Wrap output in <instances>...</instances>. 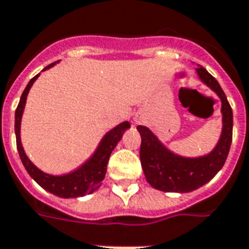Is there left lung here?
<instances>
[{"mask_svg":"<svg viewBox=\"0 0 249 249\" xmlns=\"http://www.w3.org/2000/svg\"><path fill=\"white\" fill-rule=\"evenodd\" d=\"M199 80L214 90L222 101V134L215 148L199 158H184L171 152L153 132L138 126L142 136L140 161L148 184L161 192L189 193L201 188L222 169L232 142V109L219 82L203 67H198Z\"/></svg>","mask_w":249,"mask_h":249,"instance_id":"obj_1","label":"left lung"}]
</instances>
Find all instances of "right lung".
<instances>
[{"label":"right lung","mask_w":249,"mask_h":249,"mask_svg":"<svg viewBox=\"0 0 249 249\" xmlns=\"http://www.w3.org/2000/svg\"><path fill=\"white\" fill-rule=\"evenodd\" d=\"M56 63H52L43 71L50 69ZM38 77L39 74H36L35 77L30 80L27 87H26L22 96H20L19 104H18L16 110V126H14V128H16L17 149L19 152L22 164L25 165L27 173L43 189H46L47 192L55 194L57 197L77 198L87 196V194H91L102 184L105 175H106V169H107L110 155L113 152V149L117 147L118 142L122 139L123 132L126 131L127 128H130V123L122 122L117 127H114L113 130H110L102 138L101 143L97 147L96 152L93 153V156L87 162H84L81 167L77 168L76 171L63 176H52L48 175V173H44L30 161V159L26 156L25 149H23L22 143H20V119H22V114H23V109H25L30 88L33 87V84Z\"/></svg>","instance_id":"obj_1"}]
</instances>
